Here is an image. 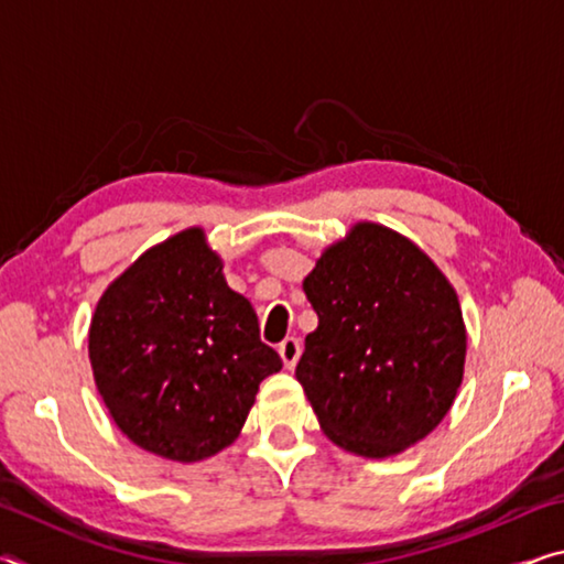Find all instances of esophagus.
Wrapping results in <instances>:
<instances>
[{"label":"esophagus","mask_w":564,"mask_h":564,"mask_svg":"<svg viewBox=\"0 0 564 564\" xmlns=\"http://www.w3.org/2000/svg\"><path fill=\"white\" fill-rule=\"evenodd\" d=\"M279 356L283 360V366L291 370L301 358V340L299 338H285L283 343H279Z\"/></svg>","instance_id":"1"}]
</instances>
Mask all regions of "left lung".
<instances>
[{"instance_id":"1","label":"left lung","mask_w":564,"mask_h":564,"mask_svg":"<svg viewBox=\"0 0 564 564\" xmlns=\"http://www.w3.org/2000/svg\"><path fill=\"white\" fill-rule=\"evenodd\" d=\"M318 328L295 378L321 431L360 457H393L431 435L465 373L453 283L423 248L373 221L350 226L303 279Z\"/></svg>"}]
</instances>
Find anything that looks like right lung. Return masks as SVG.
Returning <instances> with one entry per match:
<instances>
[{
	"mask_svg": "<svg viewBox=\"0 0 564 564\" xmlns=\"http://www.w3.org/2000/svg\"><path fill=\"white\" fill-rule=\"evenodd\" d=\"M89 360L119 431L174 463L231 445L261 380L283 368L202 226L151 246L109 283L91 316Z\"/></svg>",
	"mask_w": 564,
	"mask_h": 564,
	"instance_id": "right-lung-1",
	"label": "right lung"
}]
</instances>
